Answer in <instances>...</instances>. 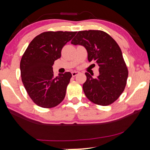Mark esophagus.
<instances>
[{"label": "esophagus", "mask_w": 150, "mask_h": 150, "mask_svg": "<svg viewBox=\"0 0 150 150\" xmlns=\"http://www.w3.org/2000/svg\"><path fill=\"white\" fill-rule=\"evenodd\" d=\"M78 74H80V73H79V72L73 71V72H72V76L75 77V76H76V75H78Z\"/></svg>", "instance_id": "1"}]
</instances>
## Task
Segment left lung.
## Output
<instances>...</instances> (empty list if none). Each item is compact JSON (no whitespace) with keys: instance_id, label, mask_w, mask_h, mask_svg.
I'll return each mask as SVG.
<instances>
[{"instance_id":"1","label":"left lung","mask_w":150,"mask_h":150,"mask_svg":"<svg viewBox=\"0 0 150 150\" xmlns=\"http://www.w3.org/2000/svg\"><path fill=\"white\" fill-rule=\"evenodd\" d=\"M71 44L85 46L89 62L99 66V75L96 78L85 73L87 80L82 88L86 97L100 106L113 104L124 91L128 76L119 46L109 34L101 30L80 31Z\"/></svg>"}]
</instances>
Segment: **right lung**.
Instances as JSON below:
<instances>
[{
	"instance_id": "1",
	"label": "right lung",
	"mask_w": 150,
	"mask_h": 150,
	"mask_svg": "<svg viewBox=\"0 0 150 150\" xmlns=\"http://www.w3.org/2000/svg\"><path fill=\"white\" fill-rule=\"evenodd\" d=\"M77 32H45L34 37L20 61L22 81L27 94L37 106L50 108L64 99L72 74L53 76V65L61 50Z\"/></svg>"
}]
</instances>
